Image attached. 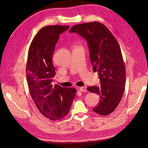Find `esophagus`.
I'll list each match as a JSON object with an SVG mask.
<instances>
[{
    "label": "esophagus",
    "instance_id": "esophagus-1",
    "mask_svg": "<svg viewBox=\"0 0 148 148\" xmlns=\"http://www.w3.org/2000/svg\"><path fill=\"white\" fill-rule=\"evenodd\" d=\"M79 90L81 91V92H86L87 91L86 87H79Z\"/></svg>",
    "mask_w": 148,
    "mask_h": 148
}]
</instances>
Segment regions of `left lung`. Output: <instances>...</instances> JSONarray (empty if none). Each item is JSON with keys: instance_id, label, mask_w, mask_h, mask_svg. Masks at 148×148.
<instances>
[{"instance_id": "8db88e82", "label": "left lung", "mask_w": 148, "mask_h": 148, "mask_svg": "<svg viewBox=\"0 0 148 148\" xmlns=\"http://www.w3.org/2000/svg\"><path fill=\"white\" fill-rule=\"evenodd\" d=\"M69 32L78 34L87 41L93 70L98 72L101 84L87 89L99 96L93 110L108 115L119 105L125 90L126 69L120 45L109 29L98 22L74 25Z\"/></svg>"}]
</instances>
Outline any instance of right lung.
Here are the masks:
<instances>
[{
	"label": "right lung",
	"instance_id": "obj_1",
	"mask_svg": "<svg viewBox=\"0 0 148 148\" xmlns=\"http://www.w3.org/2000/svg\"><path fill=\"white\" fill-rule=\"evenodd\" d=\"M69 28V25H50L41 28L28 53L26 74L29 93L40 113L55 121L67 115L76 91L74 88L51 85L56 74L52 62L55 45L60 34Z\"/></svg>",
	"mask_w": 148,
	"mask_h": 148
}]
</instances>
